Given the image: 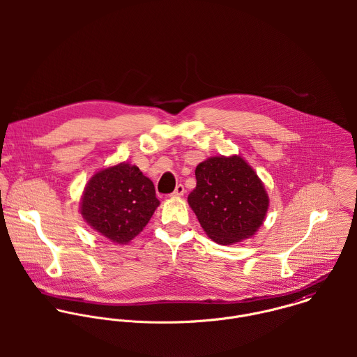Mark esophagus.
<instances>
[{
    "label": "esophagus",
    "instance_id": "34e87169",
    "mask_svg": "<svg viewBox=\"0 0 357 357\" xmlns=\"http://www.w3.org/2000/svg\"><path fill=\"white\" fill-rule=\"evenodd\" d=\"M184 192H185L184 185H183V184H178V185L176 187V190L172 192V197H183Z\"/></svg>",
    "mask_w": 357,
    "mask_h": 357
}]
</instances>
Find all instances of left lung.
<instances>
[{
	"label": "left lung",
	"instance_id": "left-lung-1",
	"mask_svg": "<svg viewBox=\"0 0 357 357\" xmlns=\"http://www.w3.org/2000/svg\"><path fill=\"white\" fill-rule=\"evenodd\" d=\"M195 177L188 204L210 239L231 245L255 235L269 199L255 170L241 156L210 158L197 166Z\"/></svg>",
	"mask_w": 357,
	"mask_h": 357
}]
</instances>
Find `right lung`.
Listing matches in <instances>:
<instances>
[{
  "label": "right lung",
  "instance_id": "1",
  "mask_svg": "<svg viewBox=\"0 0 357 357\" xmlns=\"http://www.w3.org/2000/svg\"><path fill=\"white\" fill-rule=\"evenodd\" d=\"M158 206L153 181L137 166L121 163L91 178L84 191L81 213L109 241L128 243L147 225Z\"/></svg>",
  "mask_w": 357,
  "mask_h": 357
}]
</instances>
